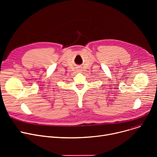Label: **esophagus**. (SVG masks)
<instances>
[{
  "mask_svg": "<svg viewBox=\"0 0 157 157\" xmlns=\"http://www.w3.org/2000/svg\"><path fill=\"white\" fill-rule=\"evenodd\" d=\"M81 69H78V70H77V71H78V72H81Z\"/></svg>",
  "mask_w": 157,
  "mask_h": 157,
  "instance_id": "obj_1",
  "label": "esophagus"
}]
</instances>
